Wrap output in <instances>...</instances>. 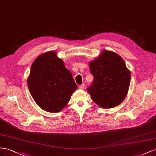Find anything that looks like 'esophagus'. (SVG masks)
<instances>
[{
    "label": "esophagus",
    "mask_w": 156,
    "mask_h": 156,
    "mask_svg": "<svg viewBox=\"0 0 156 156\" xmlns=\"http://www.w3.org/2000/svg\"><path fill=\"white\" fill-rule=\"evenodd\" d=\"M84 87H85V85H84L83 83L81 84V85H80V86H78V87H79L80 89H81V90H83V89H84Z\"/></svg>",
    "instance_id": "34e87169"
}]
</instances>
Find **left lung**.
<instances>
[{"label":"left lung","mask_w":156,"mask_h":156,"mask_svg":"<svg viewBox=\"0 0 156 156\" xmlns=\"http://www.w3.org/2000/svg\"><path fill=\"white\" fill-rule=\"evenodd\" d=\"M93 82L87 90L93 101L102 108L115 107L125 99L129 87L131 73L123 59L108 50L90 63Z\"/></svg>","instance_id":"obj_1"}]
</instances>
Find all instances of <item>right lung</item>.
I'll list each match as a JSON object with an SVG mask.
<instances>
[{
  "label": "right lung",
  "instance_id": "obj_1",
  "mask_svg": "<svg viewBox=\"0 0 156 156\" xmlns=\"http://www.w3.org/2000/svg\"><path fill=\"white\" fill-rule=\"evenodd\" d=\"M27 85L36 103L50 112H58L63 109L77 88L72 73L55 51L46 52L35 59Z\"/></svg>",
  "mask_w": 156,
  "mask_h": 156
}]
</instances>
